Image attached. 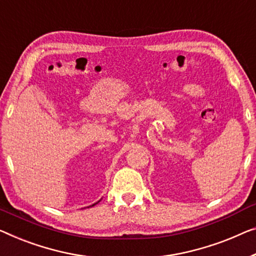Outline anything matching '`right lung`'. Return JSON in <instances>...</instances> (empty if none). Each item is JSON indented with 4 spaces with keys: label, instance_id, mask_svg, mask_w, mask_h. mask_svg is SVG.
I'll list each match as a JSON object with an SVG mask.
<instances>
[{
    "label": "right lung",
    "instance_id": "1",
    "mask_svg": "<svg viewBox=\"0 0 256 256\" xmlns=\"http://www.w3.org/2000/svg\"><path fill=\"white\" fill-rule=\"evenodd\" d=\"M96 204H98V202H96ZM94 204H92V206H90V207H93V206H94Z\"/></svg>",
    "mask_w": 256,
    "mask_h": 256
}]
</instances>
